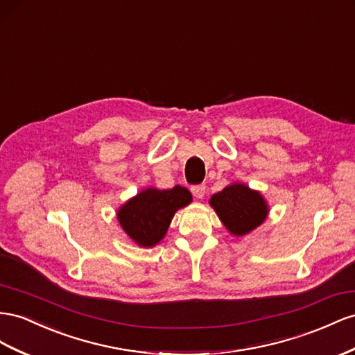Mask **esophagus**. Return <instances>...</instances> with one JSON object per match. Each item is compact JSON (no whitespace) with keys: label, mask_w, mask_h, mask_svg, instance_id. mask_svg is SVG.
<instances>
[{"label":"esophagus","mask_w":355,"mask_h":355,"mask_svg":"<svg viewBox=\"0 0 355 355\" xmlns=\"http://www.w3.org/2000/svg\"><path fill=\"white\" fill-rule=\"evenodd\" d=\"M191 193L194 194V197L197 198H203L206 196V187L205 185H194L191 188Z\"/></svg>","instance_id":"34e87169"}]
</instances>
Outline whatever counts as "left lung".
<instances>
[{"label":"left lung","instance_id":"obj_1","mask_svg":"<svg viewBox=\"0 0 355 355\" xmlns=\"http://www.w3.org/2000/svg\"><path fill=\"white\" fill-rule=\"evenodd\" d=\"M209 205L214 207L230 234L236 237L254 232L269 215V205L260 191L251 189L242 182H233L214 194Z\"/></svg>","mask_w":355,"mask_h":355}]
</instances>
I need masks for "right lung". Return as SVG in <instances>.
I'll list each match as a JSON object with an SVG mask.
<instances>
[{"label": "right lung", "mask_w": 355, "mask_h": 355, "mask_svg": "<svg viewBox=\"0 0 355 355\" xmlns=\"http://www.w3.org/2000/svg\"><path fill=\"white\" fill-rule=\"evenodd\" d=\"M193 196L185 187L170 189L149 187L127 200L116 212L118 223L140 248H152L164 239L171 219L179 209L188 206Z\"/></svg>", "instance_id": "obj_1"}]
</instances>
